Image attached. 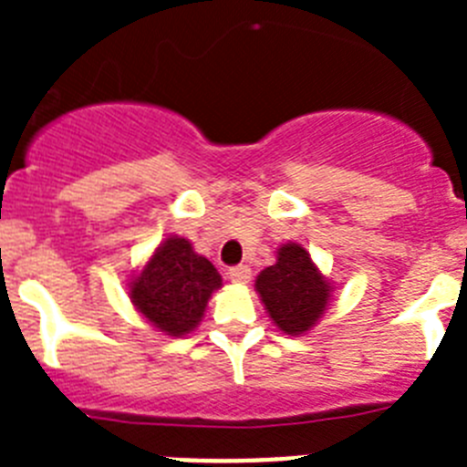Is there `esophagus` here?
<instances>
[{"label": "esophagus", "instance_id": "esophagus-1", "mask_svg": "<svg viewBox=\"0 0 467 467\" xmlns=\"http://www.w3.org/2000/svg\"><path fill=\"white\" fill-rule=\"evenodd\" d=\"M229 278H231V283L245 285L247 280H250V269H247L245 264H238V266L229 269Z\"/></svg>", "mask_w": 467, "mask_h": 467}]
</instances>
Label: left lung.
<instances>
[{
    "mask_svg": "<svg viewBox=\"0 0 467 467\" xmlns=\"http://www.w3.org/2000/svg\"><path fill=\"white\" fill-rule=\"evenodd\" d=\"M254 287L285 334L308 332L325 313L332 295V285L299 243H285L278 250V262L257 275Z\"/></svg>",
    "mask_w": 467,
    "mask_h": 467,
    "instance_id": "1",
    "label": "left lung"
}]
</instances>
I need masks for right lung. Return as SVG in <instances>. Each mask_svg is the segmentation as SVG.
I'll return each instance as SVG.
<instances>
[{
  "mask_svg": "<svg viewBox=\"0 0 467 467\" xmlns=\"http://www.w3.org/2000/svg\"><path fill=\"white\" fill-rule=\"evenodd\" d=\"M222 275L205 257L193 253L187 238L171 236L130 283V301L159 332L189 334L203 317L208 299Z\"/></svg>",
  "mask_w": 467,
  "mask_h": 467,
  "instance_id": "1",
  "label": "right lung"
}]
</instances>
